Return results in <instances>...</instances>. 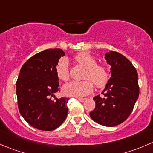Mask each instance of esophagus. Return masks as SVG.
Here are the masks:
<instances>
[{"instance_id": "1", "label": "esophagus", "mask_w": 153, "mask_h": 153, "mask_svg": "<svg viewBox=\"0 0 153 153\" xmlns=\"http://www.w3.org/2000/svg\"><path fill=\"white\" fill-rule=\"evenodd\" d=\"M78 100L80 101L81 102H84L87 101V99L86 98H78Z\"/></svg>"}]
</instances>
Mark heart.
<instances>
[{
	"label": "heart",
	"mask_w": 153,
	"mask_h": 153,
	"mask_svg": "<svg viewBox=\"0 0 153 153\" xmlns=\"http://www.w3.org/2000/svg\"><path fill=\"white\" fill-rule=\"evenodd\" d=\"M75 60L86 69L84 78L87 79L81 81H73L65 84L63 92L69 96L82 97L90 94L93 90V81L96 87L102 88L109 80V72L105 66L97 64V60L94 56L86 51L79 53L75 57ZM56 72L60 79L67 81L70 78L69 60L64 57L58 62L56 67Z\"/></svg>",
	"instance_id": "heart-1"
}]
</instances>
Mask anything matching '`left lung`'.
<instances>
[{"label":"left lung","instance_id":"1","mask_svg":"<svg viewBox=\"0 0 153 153\" xmlns=\"http://www.w3.org/2000/svg\"><path fill=\"white\" fill-rule=\"evenodd\" d=\"M111 66V77L102 94L95 96L96 108L90 116L97 123L113 127L129 117L138 99V75L132 63L123 54L110 51L105 55Z\"/></svg>","mask_w":153,"mask_h":153}]
</instances>
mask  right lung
<instances>
[{"mask_svg":"<svg viewBox=\"0 0 153 153\" xmlns=\"http://www.w3.org/2000/svg\"><path fill=\"white\" fill-rule=\"evenodd\" d=\"M64 55L60 48L44 50L28 59L20 70L16 81L19 112L37 129L54 130L67 116L69 98L57 99L54 96L60 91L56 67Z\"/></svg>","mask_w":153,"mask_h":153,"instance_id":"right-lung-1","label":"right lung"}]
</instances>
